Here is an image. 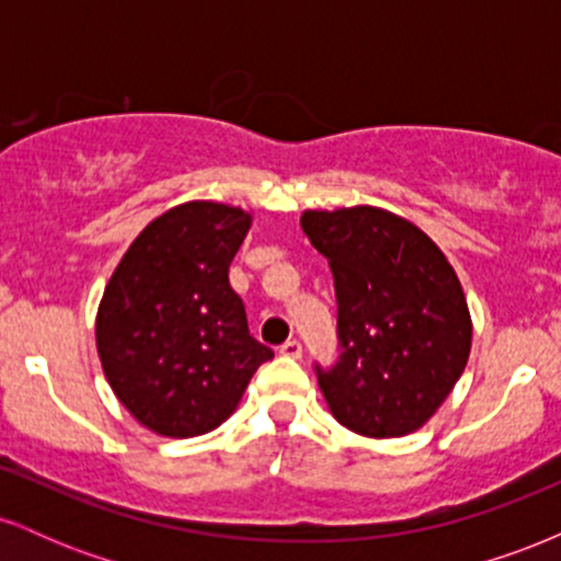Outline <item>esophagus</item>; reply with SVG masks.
I'll return each mask as SVG.
<instances>
[{
	"mask_svg": "<svg viewBox=\"0 0 561 561\" xmlns=\"http://www.w3.org/2000/svg\"><path fill=\"white\" fill-rule=\"evenodd\" d=\"M279 353H282V356H287V358H300L302 356V345L298 343V340H287V343L279 347Z\"/></svg>",
	"mask_w": 561,
	"mask_h": 561,
	"instance_id": "1",
	"label": "esophagus"
}]
</instances>
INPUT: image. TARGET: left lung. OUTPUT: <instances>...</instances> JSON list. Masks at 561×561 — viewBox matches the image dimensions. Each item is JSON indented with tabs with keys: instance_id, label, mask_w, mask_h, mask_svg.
<instances>
[{
	"instance_id": "1",
	"label": "left lung",
	"mask_w": 561,
	"mask_h": 561,
	"mask_svg": "<svg viewBox=\"0 0 561 561\" xmlns=\"http://www.w3.org/2000/svg\"><path fill=\"white\" fill-rule=\"evenodd\" d=\"M300 227L330 261L337 295L340 358L332 369L317 364L334 420L366 437L414 433L459 382L472 347L459 276L390 210H306Z\"/></svg>"
}]
</instances>
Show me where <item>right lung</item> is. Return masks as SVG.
Masks as SVG:
<instances>
[{
    "instance_id": "1",
    "label": "right lung",
    "mask_w": 561,
    "mask_h": 561,
    "mask_svg": "<svg viewBox=\"0 0 561 561\" xmlns=\"http://www.w3.org/2000/svg\"><path fill=\"white\" fill-rule=\"evenodd\" d=\"M253 216L210 199L139 231L96 311V353L128 414L163 437L210 433L274 358L248 330L229 266Z\"/></svg>"
}]
</instances>
